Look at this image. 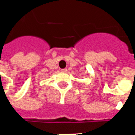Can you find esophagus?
<instances>
[{
	"label": "esophagus",
	"instance_id": "34e87169",
	"mask_svg": "<svg viewBox=\"0 0 135 135\" xmlns=\"http://www.w3.org/2000/svg\"><path fill=\"white\" fill-rule=\"evenodd\" d=\"M62 72H66L67 71V69H61Z\"/></svg>",
	"mask_w": 135,
	"mask_h": 135
}]
</instances>
